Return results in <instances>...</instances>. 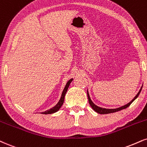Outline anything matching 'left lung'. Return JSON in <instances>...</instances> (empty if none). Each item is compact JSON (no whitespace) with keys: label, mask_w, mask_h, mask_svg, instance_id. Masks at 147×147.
I'll list each match as a JSON object with an SVG mask.
<instances>
[{"label":"left lung","mask_w":147,"mask_h":147,"mask_svg":"<svg viewBox=\"0 0 147 147\" xmlns=\"http://www.w3.org/2000/svg\"><path fill=\"white\" fill-rule=\"evenodd\" d=\"M142 87L141 88V89L140 90L139 92L137 94V95H136V96L134 97V98L131 100V101L130 102H129V103L127 104V105H125L124 106H123V107H119V108H117V109H105V108H102V107H98V106H96V105H94V104L93 103V102L91 100L90 97V96H89V94H88V92L87 91L88 97V101H89V103L92 107V108L95 111V112L98 113V114H110V113H114V112H118V111H121V110H122V109H124L127 108V107H128L131 104L132 102H134V100H135L136 98H138V96H139V94H140V93L141 90H142Z\"/></svg>","instance_id":"left-lung-1"}]
</instances>
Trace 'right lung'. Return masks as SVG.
Here are the masks:
<instances>
[{
  "mask_svg": "<svg viewBox=\"0 0 147 147\" xmlns=\"http://www.w3.org/2000/svg\"><path fill=\"white\" fill-rule=\"evenodd\" d=\"M72 79H70V80H69L68 82H67L66 86H65L64 89H63V92H62V94H61V98H60V100H59V102H57V105L55 106V107H52V108L50 109H49V110L45 111V112H42V114H53V113H55V112H57V111L59 110L60 107H61V105H63V101H64L65 95H66V92H67V90H68L69 86H70V83L72 82Z\"/></svg>",
  "mask_w": 147,
  "mask_h": 147,
  "instance_id": "right-lung-1",
  "label": "right lung"
}]
</instances>
